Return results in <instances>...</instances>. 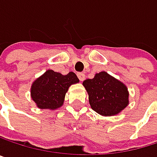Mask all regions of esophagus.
I'll return each instance as SVG.
<instances>
[{
  "mask_svg": "<svg viewBox=\"0 0 157 157\" xmlns=\"http://www.w3.org/2000/svg\"><path fill=\"white\" fill-rule=\"evenodd\" d=\"M77 76H78V78H79V80L82 81V82L86 79V75L83 72H78L77 73Z\"/></svg>",
  "mask_w": 157,
  "mask_h": 157,
  "instance_id": "obj_1",
  "label": "esophagus"
}]
</instances>
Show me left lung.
<instances>
[{"label": "left lung", "instance_id": "8db88e82", "mask_svg": "<svg viewBox=\"0 0 157 157\" xmlns=\"http://www.w3.org/2000/svg\"><path fill=\"white\" fill-rule=\"evenodd\" d=\"M83 86L91 109L104 117L118 115L130 103L127 86L107 71L96 73L93 79L85 80Z\"/></svg>", "mask_w": 157, "mask_h": 157}]
</instances>
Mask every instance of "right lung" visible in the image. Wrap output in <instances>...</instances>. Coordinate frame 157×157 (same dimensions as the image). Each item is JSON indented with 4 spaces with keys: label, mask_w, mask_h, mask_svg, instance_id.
Returning a JSON list of instances; mask_svg holds the SVG:
<instances>
[{
    "label": "right lung",
    "mask_w": 157,
    "mask_h": 157,
    "mask_svg": "<svg viewBox=\"0 0 157 157\" xmlns=\"http://www.w3.org/2000/svg\"><path fill=\"white\" fill-rule=\"evenodd\" d=\"M77 83L79 79L72 71L63 75L48 70L33 82L30 96L38 109L55 110L63 105L69 87Z\"/></svg>",
    "instance_id": "add662e5"
}]
</instances>
